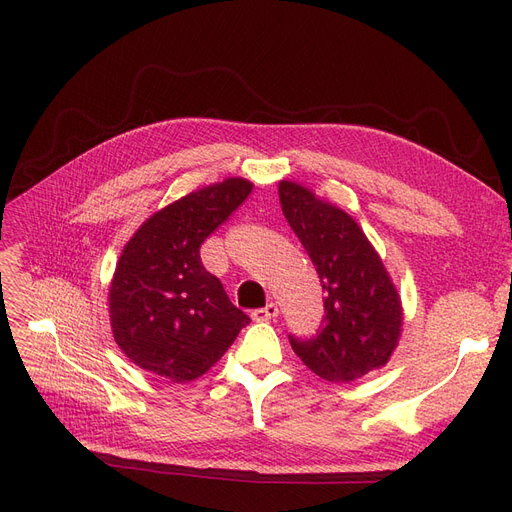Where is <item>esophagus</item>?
Listing matches in <instances>:
<instances>
[{
  "instance_id": "esophagus-1",
  "label": "esophagus",
  "mask_w": 512,
  "mask_h": 512,
  "mask_svg": "<svg viewBox=\"0 0 512 512\" xmlns=\"http://www.w3.org/2000/svg\"><path fill=\"white\" fill-rule=\"evenodd\" d=\"M276 315H278V307H276L274 303H270V305H265V307L253 311V319H255V321H270V319H274Z\"/></svg>"
}]
</instances>
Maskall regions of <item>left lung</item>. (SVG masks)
Returning <instances> with one entry per match:
<instances>
[{
	"label": "left lung",
	"instance_id": "obj_1",
	"mask_svg": "<svg viewBox=\"0 0 512 512\" xmlns=\"http://www.w3.org/2000/svg\"><path fill=\"white\" fill-rule=\"evenodd\" d=\"M284 218L311 257L324 299V324L311 340L290 336L292 351L334 384L363 378L384 367L402 332L400 294L361 226L311 188L280 180Z\"/></svg>",
	"mask_w": 512,
	"mask_h": 512
}]
</instances>
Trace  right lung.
I'll list each match as a JSON object with an SVG mask.
<instances>
[{"instance_id": "1", "label": "right lung", "mask_w": 512, "mask_h": 512, "mask_svg": "<svg viewBox=\"0 0 512 512\" xmlns=\"http://www.w3.org/2000/svg\"><path fill=\"white\" fill-rule=\"evenodd\" d=\"M251 191L245 178L203 186L155 211L126 242L107 301L114 340L134 365L174 384L193 382L249 324L199 249Z\"/></svg>"}]
</instances>
